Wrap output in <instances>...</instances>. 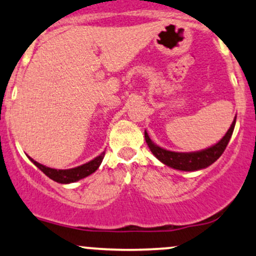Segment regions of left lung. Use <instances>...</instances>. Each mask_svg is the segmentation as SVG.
Instances as JSON below:
<instances>
[{
	"instance_id": "obj_1",
	"label": "left lung",
	"mask_w": 256,
	"mask_h": 256,
	"mask_svg": "<svg viewBox=\"0 0 256 256\" xmlns=\"http://www.w3.org/2000/svg\"><path fill=\"white\" fill-rule=\"evenodd\" d=\"M234 124H236V118L232 122L230 128L226 132L225 136L216 144L208 149H204V150L195 152H176L166 150V149L154 144L150 138H149L146 131L144 132V137L149 149L162 164L172 167V168L180 170V171H198V170L206 168V167L212 165L213 162H216L222 156L232 136Z\"/></svg>"
}]
</instances>
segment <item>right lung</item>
Wrapping results in <instances>:
<instances>
[{
    "label": "right lung",
    "instance_id": "right-lung-1",
    "mask_svg": "<svg viewBox=\"0 0 256 256\" xmlns=\"http://www.w3.org/2000/svg\"><path fill=\"white\" fill-rule=\"evenodd\" d=\"M104 158V152H102L101 155H98V158L91 160L90 162L84 164V165L74 167V168H70V170H55V168H50V167L40 165V164H38L37 161H34V158H31V161L44 173V174L46 176V177L52 179V180L58 182V183L68 184V183H73V182H77L79 179L88 177V176H90L91 173L95 172L100 167V165H101Z\"/></svg>",
    "mask_w": 256,
    "mask_h": 256
}]
</instances>
